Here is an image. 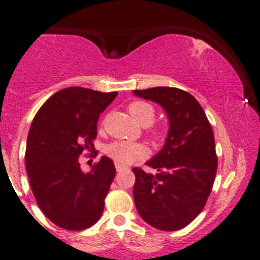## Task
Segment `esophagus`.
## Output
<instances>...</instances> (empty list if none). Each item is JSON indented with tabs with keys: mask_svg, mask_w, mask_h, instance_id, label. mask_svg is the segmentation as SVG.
I'll return each mask as SVG.
<instances>
[{
	"mask_svg": "<svg viewBox=\"0 0 260 260\" xmlns=\"http://www.w3.org/2000/svg\"><path fill=\"white\" fill-rule=\"evenodd\" d=\"M115 168H116V171H117V173H120V171L125 169V167H124V165L119 164V162H115Z\"/></svg>",
	"mask_w": 260,
	"mask_h": 260,
	"instance_id": "34e87169",
	"label": "esophagus"
}]
</instances>
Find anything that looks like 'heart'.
Instances as JSON below:
<instances>
[{
	"instance_id": "obj_1",
	"label": "heart",
	"mask_w": 260,
	"mask_h": 260,
	"mask_svg": "<svg viewBox=\"0 0 260 260\" xmlns=\"http://www.w3.org/2000/svg\"><path fill=\"white\" fill-rule=\"evenodd\" d=\"M129 111L134 119L140 124L148 125L151 124L155 119V110L151 105L145 101H133L129 104ZM155 134H157L155 131ZM105 154L112 160L121 165L130 164L138 159H144L149 154V150L144 144L134 143L127 140H116L108 144L104 149Z\"/></svg>"
}]
</instances>
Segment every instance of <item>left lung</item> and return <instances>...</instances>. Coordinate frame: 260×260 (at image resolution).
<instances>
[{
	"label": "left lung",
	"instance_id": "left-lung-1",
	"mask_svg": "<svg viewBox=\"0 0 260 260\" xmlns=\"http://www.w3.org/2000/svg\"><path fill=\"white\" fill-rule=\"evenodd\" d=\"M160 104L169 116L164 148L146 165L156 174L134 168V200L141 218L154 228L173 232L185 228L204 209L218 156L213 129L197 99L176 87L134 90Z\"/></svg>",
	"mask_w": 260,
	"mask_h": 260
}]
</instances>
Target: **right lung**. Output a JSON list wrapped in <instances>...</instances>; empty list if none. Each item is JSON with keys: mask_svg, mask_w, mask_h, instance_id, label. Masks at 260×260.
<instances>
[{"mask_svg": "<svg viewBox=\"0 0 260 260\" xmlns=\"http://www.w3.org/2000/svg\"><path fill=\"white\" fill-rule=\"evenodd\" d=\"M117 92L68 87L53 93L36 112L28 131L25 161L37 205L53 224L84 230L100 219L116 170L103 156L82 173L79 157L96 156L100 114Z\"/></svg>", "mask_w": 260, "mask_h": 260, "instance_id": "right-lung-1", "label": "right lung"}]
</instances>
